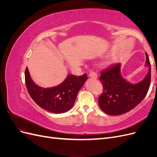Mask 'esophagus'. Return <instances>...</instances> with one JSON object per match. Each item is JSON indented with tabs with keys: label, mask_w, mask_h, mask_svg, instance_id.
<instances>
[{
	"label": "esophagus",
	"mask_w": 157,
	"mask_h": 157,
	"mask_svg": "<svg viewBox=\"0 0 157 157\" xmlns=\"http://www.w3.org/2000/svg\"><path fill=\"white\" fill-rule=\"evenodd\" d=\"M89 77L90 78L95 79V78H97L98 75H97V73L96 72H94V71H91V72H90V74H89Z\"/></svg>",
	"instance_id": "obj_1"
}]
</instances>
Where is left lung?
I'll return each instance as SVG.
<instances>
[{
    "label": "left lung",
    "instance_id": "left-lung-1",
    "mask_svg": "<svg viewBox=\"0 0 157 157\" xmlns=\"http://www.w3.org/2000/svg\"><path fill=\"white\" fill-rule=\"evenodd\" d=\"M148 73L143 80L132 84L122 77L121 64L113 65L101 71L99 80L103 87L98 103L101 110L110 115H120L131 111L143 100L151 84V63L146 53Z\"/></svg>",
    "mask_w": 157,
    "mask_h": 157
}]
</instances>
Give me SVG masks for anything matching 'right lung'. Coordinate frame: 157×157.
Instances as JSON below:
<instances>
[{"label":"right lung","mask_w":157,"mask_h":157,"mask_svg":"<svg viewBox=\"0 0 157 157\" xmlns=\"http://www.w3.org/2000/svg\"><path fill=\"white\" fill-rule=\"evenodd\" d=\"M87 78L86 73L78 77L69 75L58 86L44 88L37 86L33 81L27 67L25 72L26 87L33 101L45 110L58 114L72 108L79 90Z\"/></svg>","instance_id":"1"}]
</instances>
